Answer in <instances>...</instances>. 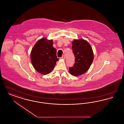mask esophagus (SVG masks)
Listing matches in <instances>:
<instances>
[{
  "label": "esophagus",
  "instance_id": "34e87169",
  "mask_svg": "<svg viewBox=\"0 0 124 124\" xmlns=\"http://www.w3.org/2000/svg\"><path fill=\"white\" fill-rule=\"evenodd\" d=\"M61 59H65V55L62 56V57L61 58Z\"/></svg>",
  "mask_w": 124,
  "mask_h": 124
}]
</instances>
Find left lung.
<instances>
[{"instance_id": "8db88e82", "label": "left lung", "mask_w": 124, "mask_h": 124, "mask_svg": "<svg viewBox=\"0 0 124 124\" xmlns=\"http://www.w3.org/2000/svg\"><path fill=\"white\" fill-rule=\"evenodd\" d=\"M72 45L75 59L73 66L69 67V72L77 76L88 71L93 60V53L90 44L84 39H75L72 42Z\"/></svg>"}]
</instances>
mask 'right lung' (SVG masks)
Segmentation results:
<instances>
[{"label": "right lung", "mask_w": 124, "mask_h": 124, "mask_svg": "<svg viewBox=\"0 0 124 124\" xmlns=\"http://www.w3.org/2000/svg\"><path fill=\"white\" fill-rule=\"evenodd\" d=\"M53 41L42 38L36 42L31 53L33 67L40 73L46 75L53 70L56 62L57 51L53 46Z\"/></svg>", "instance_id": "obj_1"}]
</instances>
